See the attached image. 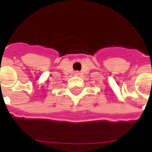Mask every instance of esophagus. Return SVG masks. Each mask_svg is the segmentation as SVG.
I'll use <instances>...</instances> for the list:
<instances>
[{"label":"esophagus","instance_id":"1","mask_svg":"<svg viewBox=\"0 0 152 152\" xmlns=\"http://www.w3.org/2000/svg\"><path fill=\"white\" fill-rule=\"evenodd\" d=\"M80 75V73L78 71H75V75H76V76H78V75Z\"/></svg>","mask_w":152,"mask_h":152}]
</instances>
